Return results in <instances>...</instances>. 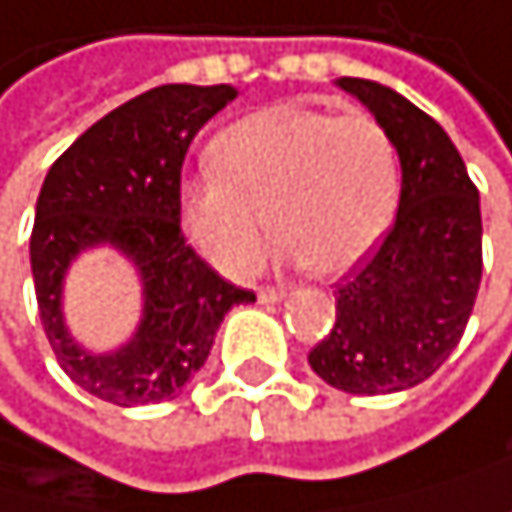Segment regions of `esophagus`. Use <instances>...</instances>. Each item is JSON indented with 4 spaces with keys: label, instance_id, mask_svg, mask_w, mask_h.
Masks as SVG:
<instances>
[{
    "label": "esophagus",
    "instance_id": "1",
    "mask_svg": "<svg viewBox=\"0 0 512 512\" xmlns=\"http://www.w3.org/2000/svg\"><path fill=\"white\" fill-rule=\"evenodd\" d=\"M258 299H261L264 305H270V302H283V299H286V289H273V286H264V289L258 292Z\"/></svg>",
    "mask_w": 512,
    "mask_h": 512
}]
</instances>
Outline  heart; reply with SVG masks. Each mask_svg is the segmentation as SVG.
I'll list each match as a JSON object with an SVG mask.
<instances>
[{
  "instance_id": "b5f03b06",
  "label": "heart",
  "mask_w": 512,
  "mask_h": 512,
  "mask_svg": "<svg viewBox=\"0 0 512 512\" xmlns=\"http://www.w3.org/2000/svg\"><path fill=\"white\" fill-rule=\"evenodd\" d=\"M213 169L182 182L179 213L194 248L229 277L261 264L267 223L286 258L340 277L377 245L400 194V160L381 122L302 103H273L223 128Z\"/></svg>"
}]
</instances>
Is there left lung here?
Listing matches in <instances>:
<instances>
[{
    "mask_svg": "<svg viewBox=\"0 0 512 512\" xmlns=\"http://www.w3.org/2000/svg\"><path fill=\"white\" fill-rule=\"evenodd\" d=\"M400 153V210L371 258L336 283V324L308 352L314 374L355 396L400 393L463 340L482 283V207L466 163L428 112L396 90L340 78Z\"/></svg>",
    "mask_w": 512,
    "mask_h": 512,
    "instance_id": "obj_1",
    "label": "left lung"
}]
</instances>
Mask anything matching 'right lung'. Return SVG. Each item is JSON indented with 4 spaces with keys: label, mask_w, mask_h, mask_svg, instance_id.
<instances>
[{
    "label": "right lung",
    "mask_w": 512,
    "mask_h": 512,
    "mask_svg": "<svg viewBox=\"0 0 512 512\" xmlns=\"http://www.w3.org/2000/svg\"><path fill=\"white\" fill-rule=\"evenodd\" d=\"M232 100L229 84L153 87L90 125L46 172L30 232L37 308L62 371L97 400H172L207 362L226 311L254 302L185 242L179 223L185 153ZM94 244L119 247L145 283L142 324L116 353L78 347L61 314L64 270Z\"/></svg>",
    "instance_id": "add662e5"
}]
</instances>
